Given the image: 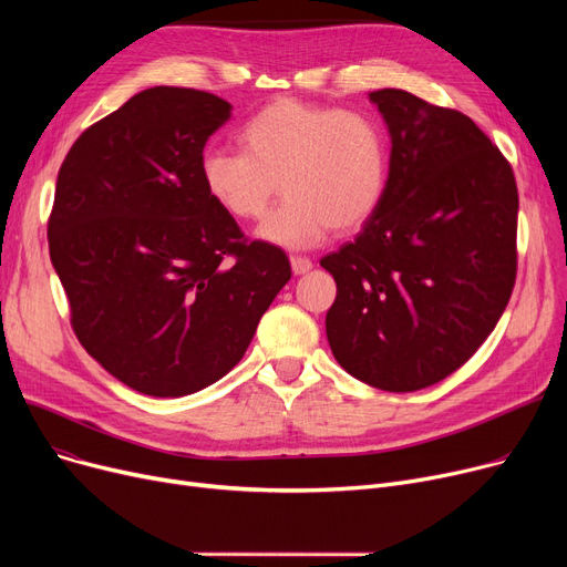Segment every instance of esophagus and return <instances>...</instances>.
Returning a JSON list of instances; mask_svg holds the SVG:
<instances>
[{
    "mask_svg": "<svg viewBox=\"0 0 567 567\" xmlns=\"http://www.w3.org/2000/svg\"><path fill=\"white\" fill-rule=\"evenodd\" d=\"M291 271L293 276H306L312 271V261L308 257H291Z\"/></svg>",
    "mask_w": 567,
    "mask_h": 567,
    "instance_id": "1",
    "label": "esophagus"
}]
</instances>
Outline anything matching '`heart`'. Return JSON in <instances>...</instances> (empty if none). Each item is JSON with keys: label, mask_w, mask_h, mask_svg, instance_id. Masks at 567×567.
<instances>
[{"label": "heart", "mask_w": 567, "mask_h": 567, "mask_svg": "<svg viewBox=\"0 0 567 567\" xmlns=\"http://www.w3.org/2000/svg\"><path fill=\"white\" fill-rule=\"evenodd\" d=\"M241 154L212 148L202 182L223 212L259 220L274 197L285 202L264 220L259 236L285 248H310L331 227L361 229L389 186V144L381 126L359 110L299 99H276L238 128Z\"/></svg>", "instance_id": "1"}]
</instances>
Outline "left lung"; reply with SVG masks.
<instances>
[{
    "label": "left lung",
    "mask_w": 567,
    "mask_h": 567,
    "mask_svg": "<svg viewBox=\"0 0 567 567\" xmlns=\"http://www.w3.org/2000/svg\"><path fill=\"white\" fill-rule=\"evenodd\" d=\"M370 101L391 135L389 186L361 234L319 261L338 285L326 336L351 377L411 393L462 368L508 306L519 197L466 114L402 89Z\"/></svg>",
    "instance_id": "left-lung-1"
}]
</instances>
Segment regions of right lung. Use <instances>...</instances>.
<instances>
[{"instance_id": "1", "label": "right lung", "mask_w": 567, "mask_h": 567, "mask_svg": "<svg viewBox=\"0 0 567 567\" xmlns=\"http://www.w3.org/2000/svg\"><path fill=\"white\" fill-rule=\"evenodd\" d=\"M231 105L152 86L89 126L56 176L48 244L80 344L152 398L223 379L291 278L287 255L246 241L202 182L204 144Z\"/></svg>"}]
</instances>
